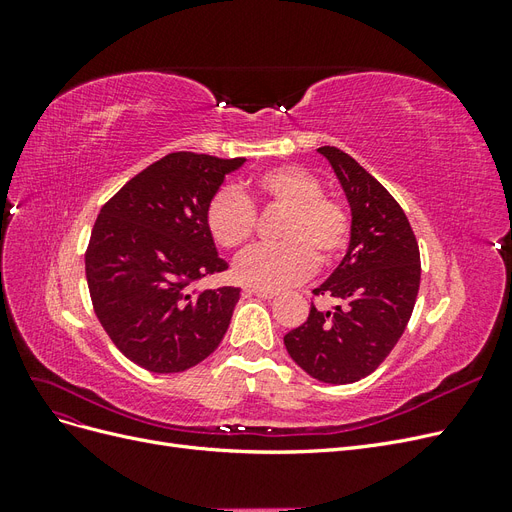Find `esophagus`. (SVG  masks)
<instances>
[{
  "instance_id": "obj_1",
  "label": "esophagus",
  "mask_w": 512,
  "mask_h": 512,
  "mask_svg": "<svg viewBox=\"0 0 512 512\" xmlns=\"http://www.w3.org/2000/svg\"><path fill=\"white\" fill-rule=\"evenodd\" d=\"M245 294H250V297H260V299H275L277 297V292L260 290V288H245Z\"/></svg>"
}]
</instances>
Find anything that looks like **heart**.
I'll list each match as a JSON object with an SVG mask.
<instances>
[{
  "instance_id": "1",
  "label": "heart",
  "mask_w": 512,
  "mask_h": 512,
  "mask_svg": "<svg viewBox=\"0 0 512 512\" xmlns=\"http://www.w3.org/2000/svg\"><path fill=\"white\" fill-rule=\"evenodd\" d=\"M252 192L265 205L288 209L280 228L282 245L256 247L237 262L239 282L260 290H282L307 280L348 243V213L322 196V183L301 166H277L256 177ZM207 228L226 250H241L256 230V209L232 185L215 192L207 207Z\"/></svg>"
}]
</instances>
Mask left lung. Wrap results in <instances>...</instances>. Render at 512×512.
I'll return each instance as SVG.
<instances>
[{
    "mask_svg": "<svg viewBox=\"0 0 512 512\" xmlns=\"http://www.w3.org/2000/svg\"><path fill=\"white\" fill-rule=\"evenodd\" d=\"M350 205V243L344 260L314 294L307 320L284 335L292 361L327 384L369 376L406 331L421 284V254L397 200L337 147H320Z\"/></svg>",
    "mask_w": 512,
    "mask_h": 512,
    "instance_id": "8db88e82",
    "label": "left lung"
}]
</instances>
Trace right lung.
Here are the masks:
<instances>
[{"label":"right lung","mask_w":512,"mask_h":512,"mask_svg":"<svg viewBox=\"0 0 512 512\" xmlns=\"http://www.w3.org/2000/svg\"><path fill=\"white\" fill-rule=\"evenodd\" d=\"M243 162L168 153L123 185L91 230L85 273L96 316L113 344L153 374L205 361L228 331L241 290L192 284L228 269L205 215Z\"/></svg>","instance_id":"right-lung-1"}]
</instances>
